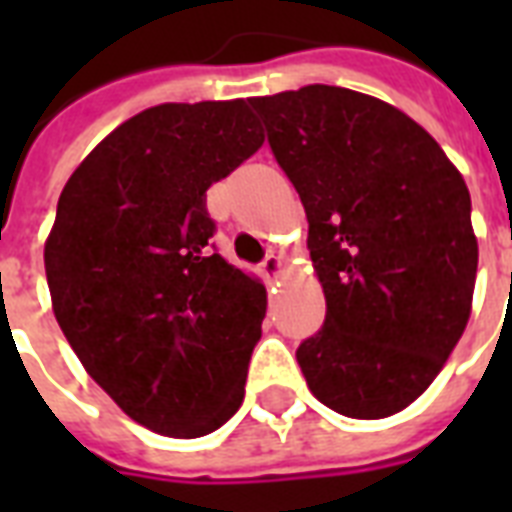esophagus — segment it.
I'll return each mask as SVG.
<instances>
[{
	"instance_id": "obj_1",
	"label": "esophagus",
	"mask_w": 512,
	"mask_h": 512,
	"mask_svg": "<svg viewBox=\"0 0 512 512\" xmlns=\"http://www.w3.org/2000/svg\"><path fill=\"white\" fill-rule=\"evenodd\" d=\"M260 273H263L265 281H276L284 273V260L276 255H268L263 260V265H260Z\"/></svg>"
}]
</instances>
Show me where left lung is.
I'll use <instances>...</instances> for the list:
<instances>
[{
  "mask_svg": "<svg viewBox=\"0 0 512 512\" xmlns=\"http://www.w3.org/2000/svg\"><path fill=\"white\" fill-rule=\"evenodd\" d=\"M308 215L324 327L297 348L321 404L382 420L428 390L473 311L470 193L436 140L364 92L249 98Z\"/></svg>",
  "mask_w": 512,
  "mask_h": 512,
  "instance_id": "1",
  "label": "left lung"
}]
</instances>
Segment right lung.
I'll return each mask as SVG.
<instances>
[{
  "label": "right lung",
  "mask_w": 512,
  "mask_h": 512,
  "mask_svg": "<svg viewBox=\"0 0 512 512\" xmlns=\"http://www.w3.org/2000/svg\"><path fill=\"white\" fill-rule=\"evenodd\" d=\"M263 140L247 100L162 103L60 193L44 241L55 319L92 380L162 436H207L244 401L265 287L209 249L207 188Z\"/></svg>",
  "instance_id": "1"
}]
</instances>
